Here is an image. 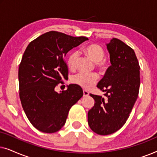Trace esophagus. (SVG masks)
<instances>
[{
    "mask_svg": "<svg viewBox=\"0 0 157 157\" xmlns=\"http://www.w3.org/2000/svg\"><path fill=\"white\" fill-rule=\"evenodd\" d=\"M83 96H87L89 95V91H87L86 90H83Z\"/></svg>",
    "mask_w": 157,
    "mask_h": 157,
    "instance_id": "obj_1",
    "label": "esophagus"
}]
</instances>
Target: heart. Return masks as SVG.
Returning <instances> with one entry per match:
<instances>
[{
	"instance_id": "b5f03b06",
	"label": "heart",
	"mask_w": 157,
	"mask_h": 157,
	"mask_svg": "<svg viewBox=\"0 0 157 157\" xmlns=\"http://www.w3.org/2000/svg\"><path fill=\"white\" fill-rule=\"evenodd\" d=\"M83 52L88 56L92 61L96 63V66L98 69L104 71L106 68V62L103 60L105 53L104 48L98 44H93L87 46L83 49ZM78 60V54L76 51H73L68 55L67 58V65L71 70H74L76 67L77 62ZM98 76L95 73H78L74 76L72 79L73 83L77 84L84 89H90L93 87L96 83Z\"/></svg>"
}]
</instances>
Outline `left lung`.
I'll return each mask as SVG.
<instances>
[{
    "label": "left lung",
    "instance_id": "obj_1",
    "mask_svg": "<svg viewBox=\"0 0 157 157\" xmlns=\"http://www.w3.org/2000/svg\"><path fill=\"white\" fill-rule=\"evenodd\" d=\"M106 46L111 65L97 84L106 98L90 94L95 103L88 112L90 128L99 135L113 134L124 125L140 86V66L134 50L115 38Z\"/></svg>",
    "mask_w": 157,
    "mask_h": 157
}]
</instances>
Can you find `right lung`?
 <instances>
[{"mask_svg":"<svg viewBox=\"0 0 157 157\" xmlns=\"http://www.w3.org/2000/svg\"><path fill=\"white\" fill-rule=\"evenodd\" d=\"M87 40L49 31L25 49L18 68L19 96L28 119L40 132L51 134L61 129L71 107L83 96L82 89L76 84L60 94L54 89L68 78L66 53Z\"/></svg>","mask_w":157,"mask_h":157,"instance_id":"right-lung-1","label":"right lung"}]
</instances>
